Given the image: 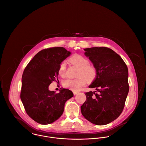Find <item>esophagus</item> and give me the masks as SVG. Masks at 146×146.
Instances as JSON below:
<instances>
[{"label":"esophagus","mask_w":146,"mask_h":146,"mask_svg":"<svg viewBox=\"0 0 146 146\" xmlns=\"http://www.w3.org/2000/svg\"><path fill=\"white\" fill-rule=\"evenodd\" d=\"M73 94H74V95H76V94H77L78 93V92H76V91H73Z\"/></svg>","instance_id":"esophagus-1"}]
</instances>
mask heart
Instances as JSON below:
<instances>
[{
  "label": "heart",
  "mask_w": 146,
  "mask_h": 146,
  "mask_svg": "<svg viewBox=\"0 0 146 146\" xmlns=\"http://www.w3.org/2000/svg\"><path fill=\"white\" fill-rule=\"evenodd\" d=\"M69 61L78 68L77 72V76L78 77L74 79L67 78L65 80L62 82L64 87L73 91H77L85 84L84 78L89 81L95 78L97 75V69L93 64L89 63L90 61L86 57L80 54H74L69 59ZM66 69V63L64 61L61 62L58 70L60 76H65Z\"/></svg>",
  "instance_id": "1"
}]
</instances>
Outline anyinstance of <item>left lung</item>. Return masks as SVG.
<instances>
[{
    "label": "left lung",
    "mask_w": 146,
    "mask_h": 146,
    "mask_svg": "<svg viewBox=\"0 0 146 146\" xmlns=\"http://www.w3.org/2000/svg\"><path fill=\"white\" fill-rule=\"evenodd\" d=\"M97 69L95 80L89 86L96 91L85 93L81 106L85 119L97 125H105L122 113L129 91L128 68L121 57L106 47L84 49Z\"/></svg>",
    "instance_id": "1"
}]
</instances>
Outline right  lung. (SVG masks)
I'll use <instances>...</instances> for the list:
<instances>
[{"instance_id": "1", "label": "right lung", "mask_w": 146, "mask_h": 146, "mask_svg": "<svg viewBox=\"0 0 146 146\" xmlns=\"http://www.w3.org/2000/svg\"><path fill=\"white\" fill-rule=\"evenodd\" d=\"M70 54L63 47L44 49L33 57L23 72L20 98L27 114L41 125L57 120L65 102L73 97L69 89H60L56 93L48 88L52 81L58 80V66Z\"/></svg>"}]
</instances>
